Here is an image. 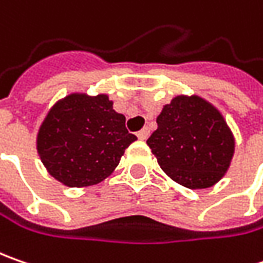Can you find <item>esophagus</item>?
<instances>
[{"instance_id":"34e87169","label":"esophagus","mask_w":263,"mask_h":263,"mask_svg":"<svg viewBox=\"0 0 263 263\" xmlns=\"http://www.w3.org/2000/svg\"><path fill=\"white\" fill-rule=\"evenodd\" d=\"M137 137H139L140 140H146L147 137H149V130H147V128H142V130L137 133Z\"/></svg>"}]
</instances>
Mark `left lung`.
I'll use <instances>...</instances> for the list:
<instances>
[{
    "label": "left lung",
    "mask_w": 263,
    "mask_h": 263,
    "mask_svg": "<svg viewBox=\"0 0 263 263\" xmlns=\"http://www.w3.org/2000/svg\"><path fill=\"white\" fill-rule=\"evenodd\" d=\"M147 146L174 181L206 189L230 167L234 139L222 116L199 96H177L157 118Z\"/></svg>",
    "instance_id": "left-lung-1"
}]
</instances>
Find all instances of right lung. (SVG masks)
Returning a JSON list of instances; mask_svg holds the SVG:
<instances>
[{
    "mask_svg": "<svg viewBox=\"0 0 263 263\" xmlns=\"http://www.w3.org/2000/svg\"><path fill=\"white\" fill-rule=\"evenodd\" d=\"M137 137L106 95H68L52 106L37 133V152L49 174L70 187L105 180Z\"/></svg>",
    "mask_w": 263,
    "mask_h": 263,
    "instance_id": "add662e5",
    "label": "right lung"
}]
</instances>
